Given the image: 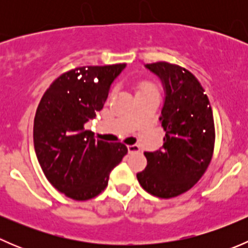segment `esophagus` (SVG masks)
I'll use <instances>...</instances> for the list:
<instances>
[{
	"mask_svg": "<svg viewBox=\"0 0 248 248\" xmlns=\"http://www.w3.org/2000/svg\"><path fill=\"white\" fill-rule=\"evenodd\" d=\"M127 149H128L129 154H134V152L140 151L138 145H128V146H127Z\"/></svg>",
	"mask_w": 248,
	"mask_h": 248,
	"instance_id": "1",
	"label": "esophagus"
}]
</instances>
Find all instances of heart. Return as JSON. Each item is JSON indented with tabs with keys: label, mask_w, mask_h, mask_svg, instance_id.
I'll return each mask as SVG.
<instances>
[{
	"label": "heart",
	"mask_w": 248,
	"mask_h": 248,
	"mask_svg": "<svg viewBox=\"0 0 248 248\" xmlns=\"http://www.w3.org/2000/svg\"><path fill=\"white\" fill-rule=\"evenodd\" d=\"M144 92H157L156 87L151 84V82H140L138 85V89H137V94L144 93Z\"/></svg>",
	"instance_id": "b5f03b06"
}]
</instances>
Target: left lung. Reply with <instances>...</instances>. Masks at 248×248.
Instances as JSON below:
<instances>
[{
    "label": "left lung",
    "instance_id": "8db88e82",
    "mask_svg": "<svg viewBox=\"0 0 248 248\" xmlns=\"http://www.w3.org/2000/svg\"><path fill=\"white\" fill-rule=\"evenodd\" d=\"M163 84L162 149L145 152L146 168L137 174L147 193L174 198L191 189L211 162L215 146L214 115L204 89L186 68L168 62L145 64Z\"/></svg>",
    "mask_w": 248,
    "mask_h": 248
}]
</instances>
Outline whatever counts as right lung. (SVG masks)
I'll return each instance as SVG.
<instances>
[{
  "label": "right lung",
  "mask_w": 248,
  "mask_h": 248,
  "mask_svg": "<svg viewBox=\"0 0 248 248\" xmlns=\"http://www.w3.org/2000/svg\"><path fill=\"white\" fill-rule=\"evenodd\" d=\"M126 63L78 67L57 78L42 97L33 144L50 184L74 201H87L108 186L109 174L127 154L122 142L96 139L85 124L96 117L110 85Z\"/></svg>",
  "instance_id": "add662e5"
}]
</instances>
